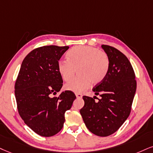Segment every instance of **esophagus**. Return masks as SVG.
I'll return each instance as SVG.
<instances>
[{"mask_svg": "<svg viewBox=\"0 0 153 153\" xmlns=\"http://www.w3.org/2000/svg\"><path fill=\"white\" fill-rule=\"evenodd\" d=\"M76 97L77 99H81V98L82 97V94H79V93H76Z\"/></svg>", "mask_w": 153, "mask_h": 153, "instance_id": "34e87169", "label": "esophagus"}]
</instances>
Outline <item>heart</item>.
Instances as JSON below:
<instances>
[{
    "mask_svg": "<svg viewBox=\"0 0 153 153\" xmlns=\"http://www.w3.org/2000/svg\"><path fill=\"white\" fill-rule=\"evenodd\" d=\"M68 60H59L57 69L66 82L71 80L76 70L79 76L65 84V88L76 93L97 85L104 79L110 67L108 54L99 49L88 46H76L67 54Z\"/></svg>",
    "mask_w": 153,
    "mask_h": 153,
    "instance_id": "heart-1",
    "label": "heart"
}]
</instances>
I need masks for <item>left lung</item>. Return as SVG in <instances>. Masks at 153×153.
Instances as JSON below:
<instances>
[{"mask_svg": "<svg viewBox=\"0 0 153 153\" xmlns=\"http://www.w3.org/2000/svg\"><path fill=\"white\" fill-rule=\"evenodd\" d=\"M101 48L108 54L110 67L104 79L92 89L101 99L95 101L94 97L84 96L80 114L89 131L105 137L118 131L129 116L136 81L131 62L121 52L108 45Z\"/></svg>", "mask_w": 153, "mask_h": 153, "instance_id": "obj_1", "label": "left lung"}]
</instances>
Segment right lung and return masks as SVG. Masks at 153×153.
I'll use <instances>...</instances> for the list:
<instances>
[{"mask_svg": "<svg viewBox=\"0 0 153 153\" xmlns=\"http://www.w3.org/2000/svg\"><path fill=\"white\" fill-rule=\"evenodd\" d=\"M69 47L55 45L35 49L22 62L15 85L19 114L25 123L41 136L51 137L61 131L66 111L76 99L71 91H60L63 80L57 63Z\"/></svg>", "mask_w": 153, "mask_h": 153, "instance_id": "1", "label": "right lung"}]
</instances>
